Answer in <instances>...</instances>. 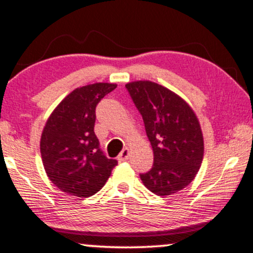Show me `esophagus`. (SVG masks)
<instances>
[{
    "label": "esophagus",
    "instance_id": "1",
    "mask_svg": "<svg viewBox=\"0 0 253 253\" xmlns=\"http://www.w3.org/2000/svg\"><path fill=\"white\" fill-rule=\"evenodd\" d=\"M129 158V149H124L122 151L120 152V155H119L118 160L119 162H124V161H127Z\"/></svg>",
    "mask_w": 253,
    "mask_h": 253
}]
</instances>
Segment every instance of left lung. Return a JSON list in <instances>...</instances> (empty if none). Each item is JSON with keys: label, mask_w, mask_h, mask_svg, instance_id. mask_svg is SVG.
<instances>
[{"label": "left lung", "mask_w": 253, "mask_h": 253, "mask_svg": "<svg viewBox=\"0 0 253 253\" xmlns=\"http://www.w3.org/2000/svg\"><path fill=\"white\" fill-rule=\"evenodd\" d=\"M143 116L154 166L140 179L157 196H169L192 182L201 168L204 140L198 118L175 92L150 80L126 84Z\"/></svg>", "instance_id": "obj_1"}]
</instances>
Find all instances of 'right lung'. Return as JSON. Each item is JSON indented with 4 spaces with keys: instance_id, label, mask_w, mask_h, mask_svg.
I'll return each mask as SVG.
<instances>
[{
    "instance_id": "1",
    "label": "right lung",
    "mask_w": 253,
    "mask_h": 253,
    "mask_svg": "<svg viewBox=\"0 0 253 253\" xmlns=\"http://www.w3.org/2000/svg\"><path fill=\"white\" fill-rule=\"evenodd\" d=\"M115 87L110 83L78 87L46 120L41 137L42 161L50 181L65 193L93 196L118 165L104 156L93 131L97 104Z\"/></svg>"
}]
</instances>
